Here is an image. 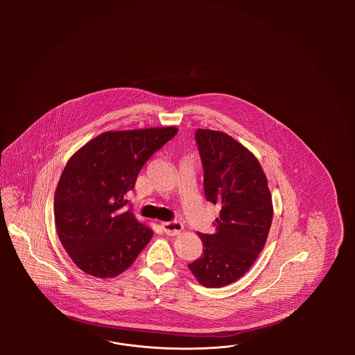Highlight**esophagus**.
<instances>
[{
    "label": "esophagus",
    "instance_id": "esophagus-1",
    "mask_svg": "<svg viewBox=\"0 0 355 355\" xmlns=\"http://www.w3.org/2000/svg\"><path fill=\"white\" fill-rule=\"evenodd\" d=\"M162 229H164L165 234H168V236H178L183 230V225L178 221L162 223Z\"/></svg>",
    "mask_w": 355,
    "mask_h": 355
}]
</instances>
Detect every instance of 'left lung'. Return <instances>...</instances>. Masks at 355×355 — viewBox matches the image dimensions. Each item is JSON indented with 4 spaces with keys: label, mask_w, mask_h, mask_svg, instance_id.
Listing matches in <instances>:
<instances>
[{
    "label": "left lung",
    "mask_w": 355,
    "mask_h": 355,
    "mask_svg": "<svg viewBox=\"0 0 355 355\" xmlns=\"http://www.w3.org/2000/svg\"><path fill=\"white\" fill-rule=\"evenodd\" d=\"M205 199L220 205L214 234L198 233L203 255L189 264L205 288L241 279L264 248L273 218L268 181L252 152L225 132L198 129Z\"/></svg>",
    "instance_id": "left-lung-1"
}]
</instances>
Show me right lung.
Listing matches in <instances>:
<instances>
[{"instance_id":"1","label":"right lung","mask_w":355,"mask_h":355,"mask_svg":"<svg viewBox=\"0 0 355 355\" xmlns=\"http://www.w3.org/2000/svg\"><path fill=\"white\" fill-rule=\"evenodd\" d=\"M175 126L105 131L66 162L54 193L57 234L85 273L113 279L129 268L153 232L123 205L143 165Z\"/></svg>"}]
</instances>
